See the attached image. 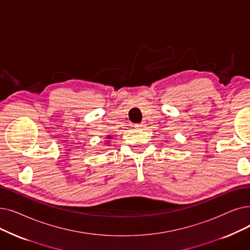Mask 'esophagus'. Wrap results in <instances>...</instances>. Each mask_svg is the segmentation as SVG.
<instances>
[{
	"label": "esophagus",
	"instance_id": "obj_1",
	"mask_svg": "<svg viewBox=\"0 0 250 250\" xmlns=\"http://www.w3.org/2000/svg\"><path fill=\"white\" fill-rule=\"evenodd\" d=\"M135 127L138 128V129H143L145 127V124L142 123V124H138V125H135Z\"/></svg>",
	"mask_w": 250,
	"mask_h": 250
}]
</instances>
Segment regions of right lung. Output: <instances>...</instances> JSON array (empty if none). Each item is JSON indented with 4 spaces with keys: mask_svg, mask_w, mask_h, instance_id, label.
<instances>
[{
    "mask_svg": "<svg viewBox=\"0 0 250 250\" xmlns=\"http://www.w3.org/2000/svg\"><path fill=\"white\" fill-rule=\"evenodd\" d=\"M105 139H106V140H105V141H106V143H105V144H108V143H109V140H111V139H112V136H110V135H107ZM107 139L108 140V141H106Z\"/></svg>",
    "mask_w": 250,
    "mask_h": 250,
    "instance_id": "1",
    "label": "right lung"
}]
</instances>
